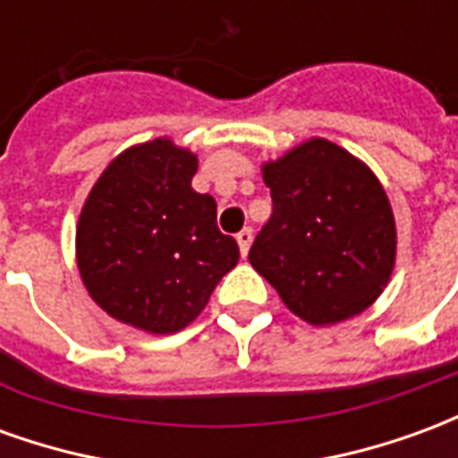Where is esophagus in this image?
Wrapping results in <instances>:
<instances>
[{"label": "esophagus", "instance_id": "1", "mask_svg": "<svg viewBox=\"0 0 458 458\" xmlns=\"http://www.w3.org/2000/svg\"><path fill=\"white\" fill-rule=\"evenodd\" d=\"M235 240H238L240 252H242V258H245V255H248L250 245H252V230H250V228H242V230H240V233H238V235H235Z\"/></svg>", "mask_w": 458, "mask_h": 458}]
</instances>
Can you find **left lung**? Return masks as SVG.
<instances>
[{
	"instance_id": "8db88e82",
	"label": "left lung",
	"mask_w": 458,
	"mask_h": 458,
	"mask_svg": "<svg viewBox=\"0 0 458 458\" xmlns=\"http://www.w3.org/2000/svg\"><path fill=\"white\" fill-rule=\"evenodd\" d=\"M262 179L272 216L250 248V265L314 327L360 314L394 267V218L363 161L327 140H309L269 161Z\"/></svg>"
}]
</instances>
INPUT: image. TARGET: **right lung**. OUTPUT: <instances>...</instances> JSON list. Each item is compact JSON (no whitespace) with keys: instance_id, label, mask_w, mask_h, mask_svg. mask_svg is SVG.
<instances>
[{"instance_id":"obj_1","label":"right lung","mask_w":458,"mask_h":458,"mask_svg":"<svg viewBox=\"0 0 458 458\" xmlns=\"http://www.w3.org/2000/svg\"><path fill=\"white\" fill-rule=\"evenodd\" d=\"M199 159L171 140L122 151L85 200L75 245L90 297L113 318L176 334L238 265V242L216 223V200L196 193Z\"/></svg>"}]
</instances>
